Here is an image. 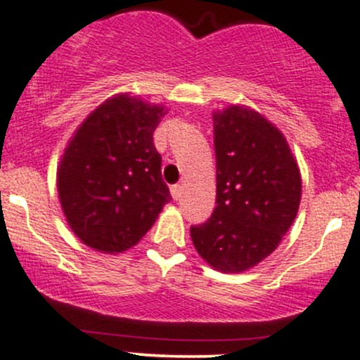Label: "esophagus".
Here are the masks:
<instances>
[{"label":"esophagus","instance_id":"esophagus-1","mask_svg":"<svg viewBox=\"0 0 360 360\" xmlns=\"http://www.w3.org/2000/svg\"><path fill=\"white\" fill-rule=\"evenodd\" d=\"M181 193H183V186H181V184H174V186L170 188V195H172L174 200H179Z\"/></svg>","mask_w":360,"mask_h":360}]
</instances>
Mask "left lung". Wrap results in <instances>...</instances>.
Listing matches in <instances>:
<instances>
[{
  "mask_svg": "<svg viewBox=\"0 0 360 360\" xmlns=\"http://www.w3.org/2000/svg\"><path fill=\"white\" fill-rule=\"evenodd\" d=\"M216 207L191 226L195 250L219 273H244L273 253L294 223L302 181L285 135L260 112H212Z\"/></svg>",
  "mask_w": 360,
  "mask_h": 360,
  "instance_id": "left-lung-1",
  "label": "left lung"
}]
</instances>
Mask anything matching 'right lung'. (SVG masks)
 I'll list each match as a JSON object with an SVG mask.
<instances>
[{
  "label": "right lung",
  "instance_id": "add662e5",
  "mask_svg": "<svg viewBox=\"0 0 360 360\" xmlns=\"http://www.w3.org/2000/svg\"><path fill=\"white\" fill-rule=\"evenodd\" d=\"M167 114L130 93L114 95L75 130L58 165V195L72 232L86 246L130 250L172 200L153 134Z\"/></svg>",
  "mask_w": 360,
  "mask_h": 360
}]
</instances>
